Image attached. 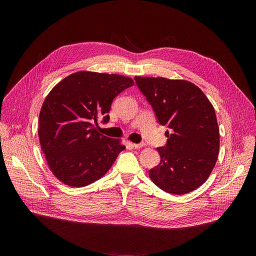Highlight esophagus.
Segmentation results:
<instances>
[{
  "instance_id": "esophagus-1",
  "label": "esophagus",
  "mask_w": 256,
  "mask_h": 256,
  "mask_svg": "<svg viewBox=\"0 0 256 256\" xmlns=\"http://www.w3.org/2000/svg\"><path fill=\"white\" fill-rule=\"evenodd\" d=\"M132 146L134 147V148L135 150H138V148H141V147H143L144 146V144L143 143H132Z\"/></svg>"
}]
</instances>
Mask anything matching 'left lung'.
I'll return each instance as SVG.
<instances>
[{
    "mask_svg": "<svg viewBox=\"0 0 256 256\" xmlns=\"http://www.w3.org/2000/svg\"><path fill=\"white\" fill-rule=\"evenodd\" d=\"M135 80L158 124L170 130L166 145L156 148L160 163L150 170V178L167 193H190L208 180L218 158L220 135L214 106L188 80L146 76Z\"/></svg>",
    "mask_w": 256,
    "mask_h": 256,
    "instance_id": "left-lung-1",
    "label": "left lung"
}]
</instances>
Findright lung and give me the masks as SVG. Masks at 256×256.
I'll return each mask as SVG.
<instances>
[{"instance_id": "right-lung-1", "label": "right lung", "mask_w": 256, "mask_h": 256, "mask_svg": "<svg viewBox=\"0 0 256 256\" xmlns=\"http://www.w3.org/2000/svg\"><path fill=\"white\" fill-rule=\"evenodd\" d=\"M134 85L130 78L78 72L66 76L46 98L38 119V136L52 172L70 186H85L111 168L126 146L100 134L113 100Z\"/></svg>"}]
</instances>
